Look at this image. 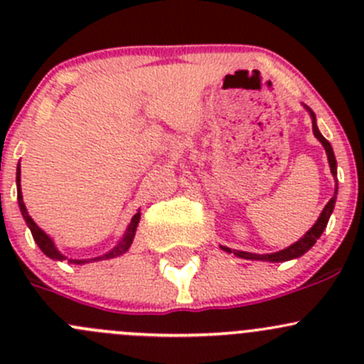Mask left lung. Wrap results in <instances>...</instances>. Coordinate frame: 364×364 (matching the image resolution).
I'll use <instances>...</instances> for the list:
<instances>
[{"instance_id": "1", "label": "left lung", "mask_w": 364, "mask_h": 364, "mask_svg": "<svg viewBox=\"0 0 364 364\" xmlns=\"http://www.w3.org/2000/svg\"><path fill=\"white\" fill-rule=\"evenodd\" d=\"M308 109V107H306ZM310 111V109H308ZM311 114V121H314V135L318 139V141L322 142V146H324L326 153H328V160H329V167H331V172L333 176H336V159H335V153H333V148L331 144H329L328 141H326L324 137H322V134L318 132L317 124H315V114L310 111ZM336 193H338V185H336V190H335V196L331 197V200H329L328 204H326V208L322 209L321 216H318V220L315 222V225L311 227L310 230H308L306 234H304L303 237H301L299 241H296L294 245H291L289 248H285V250H280L277 253H266V255H259V253H250V252H237V250H230V248L227 247H222L225 252H232L234 255L241 257V259H250V260H269V262H285V260H291V259H297V257H301L303 253H306L310 250L311 247H314L315 243H317L318 237L322 236V232H324L326 225H328L329 222V216H331L333 209H335V203H336Z\"/></svg>"}]
</instances>
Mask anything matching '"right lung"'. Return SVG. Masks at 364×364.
<instances>
[{"label":"right lung","mask_w":364,"mask_h":364,"mask_svg":"<svg viewBox=\"0 0 364 364\" xmlns=\"http://www.w3.org/2000/svg\"><path fill=\"white\" fill-rule=\"evenodd\" d=\"M17 200H19V208H21V213H23V216H24L26 223H28L29 230H31L33 240L36 241V245H38V247H40V250H42L43 253H46L47 257H50V259H54V260H63V259H67V257L61 255V253L58 252V248L54 247L53 240H50V237L47 236V234L43 232V230L40 229V227L36 225L35 222H33V218H31V216L28 215V211H26V205H24V200H23V193H21V167H17ZM139 220H141V213L137 211V213H135L134 218H132L130 225H128L127 232L123 234V237H121L119 243H117L116 247H114L112 250L109 252V253H105V255H102V257H97V259H90V260H72V259H68V262H73V264H84V262H91V260L114 259V257L123 255V253L127 252L128 248H130L132 241H134L135 229H137Z\"/></svg>","instance_id":"add662e5"}]
</instances>
